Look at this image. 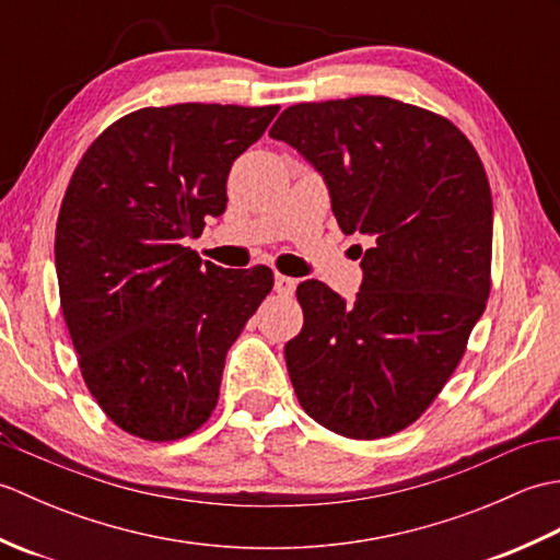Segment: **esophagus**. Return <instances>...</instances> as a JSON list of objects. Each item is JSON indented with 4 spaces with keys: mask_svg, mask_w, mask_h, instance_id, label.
Returning a JSON list of instances; mask_svg holds the SVG:
<instances>
[{
    "mask_svg": "<svg viewBox=\"0 0 560 560\" xmlns=\"http://www.w3.org/2000/svg\"><path fill=\"white\" fill-rule=\"evenodd\" d=\"M295 279H291V277H283V273H277V277H273V291L277 293H281V295H291L293 291H295Z\"/></svg>",
    "mask_w": 560,
    "mask_h": 560,
    "instance_id": "1",
    "label": "esophagus"
}]
</instances>
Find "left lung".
<instances>
[{
	"label": "left lung",
	"instance_id": "obj_1",
	"mask_svg": "<svg viewBox=\"0 0 560 560\" xmlns=\"http://www.w3.org/2000/svg\"><path fill=\"white\" fill-rule=\"evenodd\" d=\"M323 173L339 229L371 235L347 305L303 281L289 375L307 416L343 438L411 425L455 373L491 293L493 201L447 117L385 96L295 103L269 129Z\"/></svg>",
	"mask_w": 560,
	"mask_h": 560
}]
</instances>
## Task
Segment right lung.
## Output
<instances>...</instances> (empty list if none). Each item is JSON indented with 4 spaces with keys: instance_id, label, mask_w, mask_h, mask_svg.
I'll use <instances>...</instances> for the list:
<instances>
[{
    "instance_id": "obj_1",
    "label": "right lung",
    "mask_w": 560,
    "mask_h": 560,
    "mask_svg": "<svg viewBox=\"0 0 560 560\" xmlns=\"http://www.w3.org/2000/svg\"><path fill=\"white\" fill-rule=\"evenodd\" d=\"M277 113L141 108L71 173L55 231L59 303L83 383L129 435L168 443L209 421L225 353L273 287L269 267L201 265L183 241L225 211L233 161Z\"/></svg>"
}]
</instances>
